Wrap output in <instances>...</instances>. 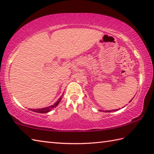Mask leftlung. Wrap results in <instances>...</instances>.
Segmentation results:
<instances>
[{"mask_svg":"<svg viewBox=\"0 0 154 154\" xmlns=\"http://www.w3.org/2000/svg\"><path fill=\"white\" fill-rule=\"evenodd\" d=\"M132 99H131V100H132ZM130 101H129V102H130ZM118 109H115V110H109V111H105V112H108V113H109V112H112V111H117V110H118ZM99 111H101V110H99Z\"/></svg>","mask_w":154,"mask_h":154,"instance_id":"left-lung-1","label":"left lung"}]
</instances>
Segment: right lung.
Segmentation results:
<instances>
[{"label": "right lung", "instance_id": "right-lung-1", "mask_svg": "<svg viewBox=\"0 0 154 154\" xmlns=\"http://www.w3.org/2000/svg\"><path fill=\"white\" fill-rule=\"evenodd\" d=\"M63 97V95L61 96V97H60L58 100H57L55 103H54L53 105H51V106H49L47 107H45V108H41V109H30V110H31L32 111H34V112H37V113H48L52 110L54 107H55L56 106L58 105V104L60 103V101H61V99Z\"/></svg>", "mask_w": 154, "mask_h": 154}]
</instances>
